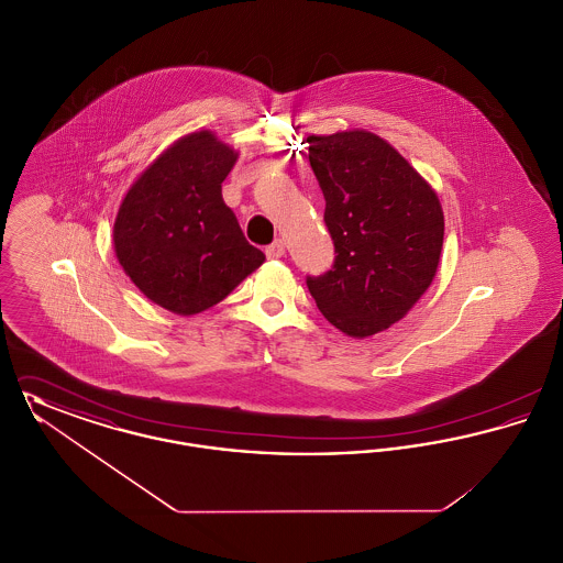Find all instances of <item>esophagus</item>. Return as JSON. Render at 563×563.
Returning <instances> with one entry per match:
<instances>
[{"label":"esophagus","instance_id":"esophagus-1","mask_svg":"<svg viewBox=\"0 0 563 563\" xmlns=\"http://www.w3.org/2000/svg\"><path fill=\"white\" fill-rule=\"evenodd\" d=\"M266 255H268V260H280V257H285V242H272L268 249H266Z\"/></svg>","mask_w":563,"mask_h":563}]
</instances>
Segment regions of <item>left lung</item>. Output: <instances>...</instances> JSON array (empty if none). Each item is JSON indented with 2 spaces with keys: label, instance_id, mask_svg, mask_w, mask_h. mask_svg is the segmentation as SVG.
I'll use <instances>...</instances> for the list:
<instances>
[{
  "label": "left lung",
  "instance_id": "1",
  "mask_svg": "<svg viewBox=\"0 0 563 563\" xmlns=\"http://www.w3.org/2000/svg\"><path fill=\"white\" fill-rule=\"evenodd\" d=\"M308 143L338 255L333 268L306 283L322 317L363 340L401 321L429 289L443 209L429 181L377 134H310Z\"/></svg>",
  "mask_w": 563,
  "mask_h": 563
}]
</instances>
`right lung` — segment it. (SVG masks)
Segmentation results:
<instances>
[{
    "label": "right lung",
    "mask_w": 563,
    "mask_h": 563,
    "mask_svg": "<svg viewBox=\"0 0 563 563\" xmlns=\"http://www.w3.org/2000/svg\"><path fill=\"white\" fill-rule=\"evenodd\" d=\"M239 152L211 131L177 139L126 191L113 249L134 287L179 317L209 310L266 262L249 244L221 184Z\"/></svg>",
    "instance_id": "1"
}]
</instances>
